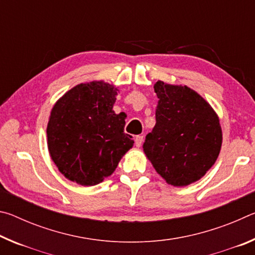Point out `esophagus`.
I'll list each match as a JSON object with an SVG mask.
<instances>
[{
	"mask_svg": "<svg viewBox=\"0 0 255 255\" xmlns=\"http://www.w3.org/2000/svg\"><path fill=\"white\" fill-rule=\"evenodd\" d=\"M141 144H143V136L138 135L135 137V145L136 147H140Z\"/></svg>",
	"mask_w": 255,
	"mask_h": 255,
	"instance_id": "esophagus-1",
	"label": "esophagus"
}]
</instances>
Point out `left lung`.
<instances>
[{
	"mask_svg": "<svg viewBox=\"0 0 255 255\" xmlns=\"http://www.w3.org/2000/svg\"><path fill=\"white\" fill-rule=\"evenodd\" d=\"M156 124L143 149L155 171L174 187L197 182L217 159L223 143L218 115L187 85L157 81Z\"/></svg>",
	"mask_w": 255,
	"mask_h": 255,
	"instance_id": "1",
	"label": "left lung"
}]
</instances>
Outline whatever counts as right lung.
<instances>
[{
	"label": "right lung",
	"mask_w": 255,
	"mask_h": 255,
	"mask_svg": "<svg viewBox=\"0 0 255 255\" xmlns=\"http://www.w3.org/2000/svg\"><path fill=\"white\" fill-rule=\"evenodd\" d=\"M118 93L114 84L92 81L75 85L56 101L47 146L66 179L84 187L99 184L132 147L131 136L124 132L126 115L114 111Z\"/></svg>",
	"instance_id": "right-lung-1"
}]
</instances>
